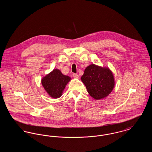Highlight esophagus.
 <instances>
[{
    "mask_svg": "<svg viewBox=\"0 0 152 152\" xmlns=\"http://www.w3.org/2000/svg\"><path fill=\"white\" fill-rule=\"evenodd\" d=\"M73 77H75V78H76V79H78V78L79 77V76L77 74H76V73H74V74L73 75Z\"/></svg>",
    "mask_w": 152,
    "mask_h": 152,
    "instance_id": "esophagus-1",
    "label": "esophagus"
}]
</instances>
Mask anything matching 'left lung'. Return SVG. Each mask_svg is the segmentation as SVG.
<instances>
[{"label":"left lung","instance_id":"obj_1","mask_svg":"<svg viewBox=\"0 0 152 152\" xmlns=\"http://www.w3.org/2000/svg\"><path fill=\"white\" fill-rule=\"evenodd\" d=\"M81 80L87 91L96 100L107 97L115 87V79L112 72L107 67L91 64L86 68Z\"/></svg>","mask_w":152,"mask_h":152}]
</instances>
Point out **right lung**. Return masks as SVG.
I'll return each mask as SVG.
<instances>
[{
    "label": "right lung",
    "instance_id": "add662e5",
    "mask_svg": "<svg viewBox=\"0 0 152 152\" xmlns=\"http://www.w3.org/2000/svg\"><path fill=\"white\" fill-rule=\"evenodd\" d=\"M71 77L63 75L58 69L45 76L42 79V84L47 94L54 99L60 97Z\"/></svg>",
    "mask_w": 152,
    "mask_h": 152
}]
</instances>
